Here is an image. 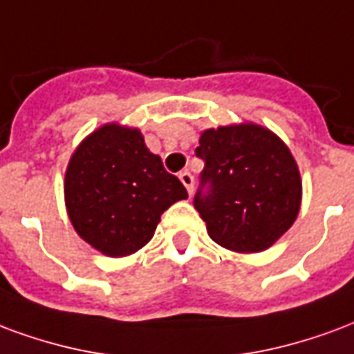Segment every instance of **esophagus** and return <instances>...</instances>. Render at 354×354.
<instances>
[{"label": "esophagus", "instance_id": "1", "mask_svg": "<svg viewBox=\"0 0 354 354\" xmlns=\"http://www.w3.org/2000/svg\"><path fill=\"white\" fill-rule=\"evenodd\" d=\"M179 179L188 190V194H192V188H194V177H192V174L190 171H180Z\"/></svg>", "mask_w": 354, "mask_h": 354}]
</instances>
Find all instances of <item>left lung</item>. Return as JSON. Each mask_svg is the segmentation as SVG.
Wrapping results in <instances>:
<instances>
[{"instance_id":"left-lung-1","label":"left lung","mask_w":354,"mask_h":354,"mask_svg":"<svg viewBox=\"0 0 354 354\" xmlns=\"http://www.w3.org/2000/svg\"><path fill=\"white\" fill-rule=\"evenodd\" d=\"M196 156L205 162L194 207L209 237L236 252L272 247L296 221L301 180L296 160L259 124L202 131Z\"/></svg>"}]
</instances>
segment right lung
Returning <instances> with one entry per match:
<instances>
[{"label": "right lung", "instance_id": "obj_1", "mask_svg": "<svg viewBox=\"0 0 354 354\" xmlns=\"http://www.w3.org/2000/svg\"><path fill=\"white\" fill-rule=\"evenodd\" d=\"M75 232L107 257H128L154 236L169 205L187 188L167 174L138 128L117 122L92 131L69 160L64 180Z\"/></svg>", "mask_w": 354, "mask_h": 354}]
</instances>
